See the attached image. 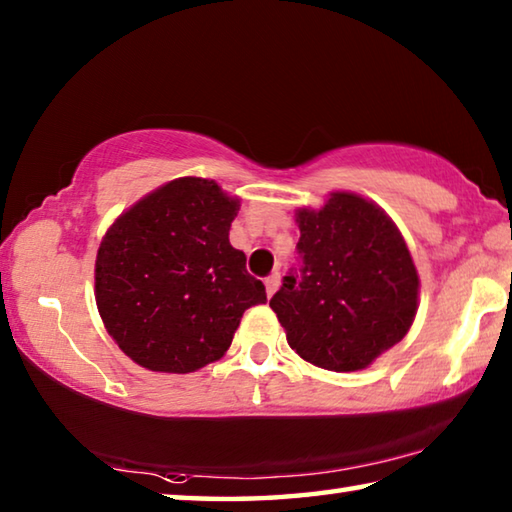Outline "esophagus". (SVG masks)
Segmentation results:
<instances>
[{"label":"esophagus","mask_w":512,"mask_h":512,"mask_svg":"<svg viewBox=\"0 0 512 512\" xmlns=\"http://www.w3.org/2000/svg\"><path fill=\"white\" fill-rule=\"evenodd\" d=\"M266 296L268 298H271L273 296V293L277 291V287H280V275H277V273H273V275H268L266 277Z\"/></svg>","instance_id":"obj_1"}]
</instances>
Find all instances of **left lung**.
Instances as JSON below:
<instances>
[{
    "instance_id": "left-lung-1",
    "label": "left lung",
    "mask_w": 512,
    "mask_h": 512,
    "mask_svg": "<svg viewBox=\"0 0 512 512\" xmlns=\"http://www.w3.org/2000/svg\"><path fill=\"white\" fill-rule=\"evenodd\" d=\"M300 262L271 309L291 350L318 368L354 372L400 343L418 311L420 277L406 241L379 205L332 192L296 210Z\"/></svg>"
}]
</instances>
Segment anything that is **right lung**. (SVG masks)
Masks as SVG:
<instances>
[{
  "instance_id": "add662e5",
  "label": "right lung",
  "mask_w": 512,
  "mask_h": 512,
  "mask_svg": "<svg viewBox=\"0 0 512 512\" xmlns=\"http://www.w3.org/2000/svg\"><path fill=\"white\" fill-rule=\"evenodd\" d=\"M239 212L205 178H176L119 216L101 239L94 298L126 357L153 372H194L228 352L266 289L230 246Z\"/></svg>"
}]
</instances>
